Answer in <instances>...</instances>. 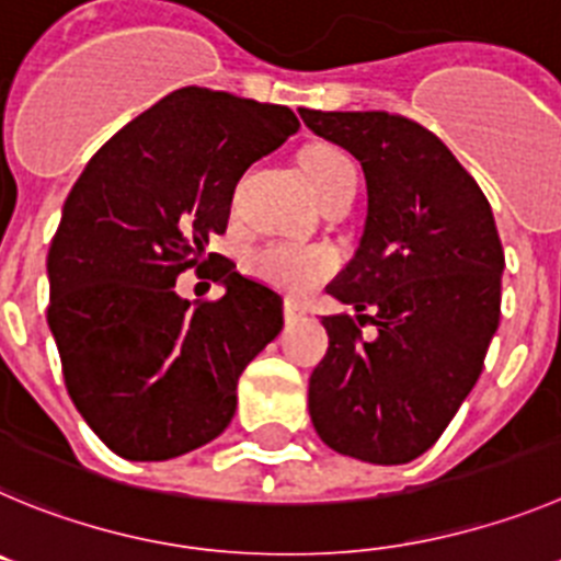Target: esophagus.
Returning <instances> with one entry per match:
<instances>
[{
	"instance_id": "esophagus-1",
	"label": "esophagus",
	"mask_w": 561,
	"mask_h": 561,
	"mask_svg": "<svg viewBox=\"0 0 561 561\" xmlns=\"http://www.w3.org/2000/svg\"><path fill=\"white\" fill-rule=\"evenodd\" d=\"M301 312H305V310H301L296 301H285V321H299Z\"/></svg>"
}]
</instances>
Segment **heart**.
I'll return each instance as SVG.
<instances>
[{
  "mask_svg": "<svg viewBox=\"0 0 561 561\" xmlns=\"http://www.w3.org/2000/svg\"><path fill=\"white\" fill-rule=\"evenodd\" d=\"M301 173L321 204L357 186L355 159L330 142H316L301 153ZM245 271L276 290L305 296L335 271V254L324 245L268 243L245 256Z\"/></svg>",
  "mask_w": 561,
  "mask_h": 561,
  "instance_id": "b5f03b06",
  "label": "heart"
}]
</instances>
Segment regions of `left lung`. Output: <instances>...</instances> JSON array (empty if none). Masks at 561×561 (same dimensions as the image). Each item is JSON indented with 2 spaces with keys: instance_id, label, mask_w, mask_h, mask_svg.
I'll use <instances>...</instances> for the list:
<instances>
[{
  "instance_id": "1",
  "label": "left lung",
  "mask_w": 561,
  "mask_h": 561,
  "mask_svg": "<svg viewBox=\"0 0 561 561\" xmlns=\"http://www.w3.org/2000/svg\"><path fill=\"white\" fill-rule=\"evenodd\" d=\"M299 114L360 161L368 190L360 249L327 287L357 318H321L330 350L310 377V419L341 456L408 463L450 425L501 321L506 260L492 206L447 145L413 119ZM366 323L376 327L368 342Z\"/></svg>"
}]
</instances>
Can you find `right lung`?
<instances>
[{
	"instance_id": "obj_1",
	"label": "right lung",
	"mask_w": 561,
	"mask_h": 561,
	"mask_svg": "<svg viewBox=\"0 0 561 561\" xmlns=\"http://www.w3.org/2000/svg\"><path fill=\"white\" fill-rule=\"evenodd\" d=\"M296 130L287 105L184 85L75 181L47 256V321L75 408L117 456L168 461L218 438L243 368L282 332L279 293L206 245L240 175ZM190 267H209L225 296L181 300Z\"/></svg>"
}]
</instances>
